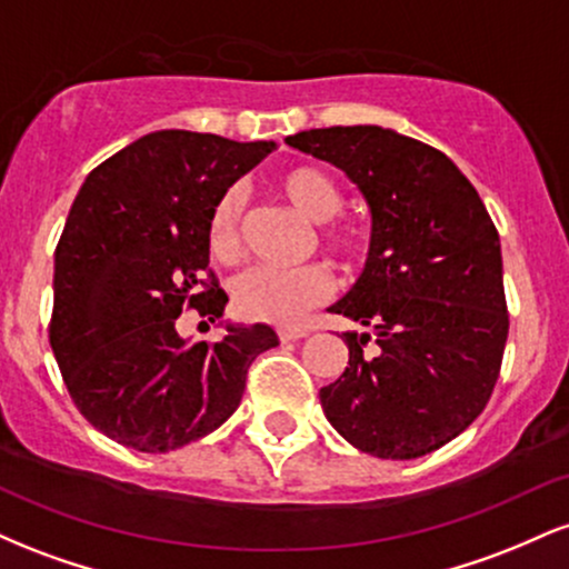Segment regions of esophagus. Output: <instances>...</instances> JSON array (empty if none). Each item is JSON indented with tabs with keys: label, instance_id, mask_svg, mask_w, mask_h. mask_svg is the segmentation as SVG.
<instances>
[{
	"label": "esophagus",
	"instance_id": "obj_1",
	"mask_svg": "<svg viewBox=\"0 0 569 569\" xmlns=\"http://www.w3.org/2000/svg\"><path fill=\"white\" fill-rule=\"evenodd\" d=\"M278 337H280V342H297V339L307 337V329H291V326H280Z\"/></svg>",
	"mask_w": 569,
	"mask_h": 569
}]
</instances>
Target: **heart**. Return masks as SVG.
<instances>
[{
  "label": "heart",
  "instance_id": "heart-1",
  "mask_svg": "<svg viewBox=\"0 0 569 569\" xmlns=\"http://www.w3.org/2000/svg\"><path fill=\"white\" fill-rule=\"evenodd\" d=\"M272 189L291 211L305 221L321 224L339 211V189L329 173L316 166H291L276 173ZM318 243L337 253H350L356 248V232L342 224L318 227ZM208 248L219 262H232L240 251V198L224 192L213 202L208 217ZM331 291V278L321 264L272 270L251 267L232 283V307L248 321H267L291 326L316 307Z\"/></svg>",
  "mask_w": 569,
  "mask_h": 569
}]
</instances>
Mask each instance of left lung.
I'll return each instance as SVG.
<instances>
[{"mask_svg": "<svg viewBox=\"0 0 569 569\" xmlns=\"http://www.w3.org/2000/svg\"><path fill=\"white\" fill-rule=\"evenodd\" d=\"M286 143L345 171L371 213L361 278L329 307L371 335H342L350 358L321 388L326 420L382 460L433 452L498 382L508 339L498 230L447 154L396 130L312 128Z\"/></svg>", "mask_w": 569, "mask_h": 569, "instance_id": "left-lung-1", "label": "left lung"}]
</instances>
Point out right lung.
Segmentation results:
<instances>
[{"instance_id":"1","label":"right lung","mask_w":569,"mask_h":569,"mask_svg":"<svg viewBox=\"0 0 569 569\" xmlns=\"http://www.w3.org/2000/svg\"><path fill=\"white\" fill-rule=\"evenodd\" d=\"M276 141L154 130L84 179L56 248L50 348L71 401L103 436L160 455L213 433L240 407L267 323H227L224 339L179 335L184 307L208 321L227 293L208 283V217Z\"/></svg>"}]
</instances>
